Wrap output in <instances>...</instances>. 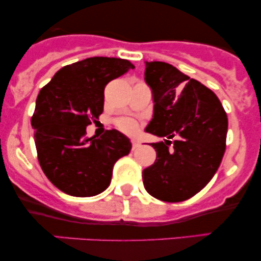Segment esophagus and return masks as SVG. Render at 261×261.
Here are the masks:
<instances>
[{
	"mask_svg": "<svg viewBox=\"0 0 261 261\" xmlns=\"http://www.w3.org/2000/svg\"><path fill=\"white\" fill-rule=\"evenodd\" d=\"M131 143H133V151H135V149L140 147V143L137 142L136 140H131Z\"/></svg>",
	"mask_w": 261,
	"mask_h": 261,
	"instance_id": "34e87169",
	"label": "esophagus"
}]
</instances>
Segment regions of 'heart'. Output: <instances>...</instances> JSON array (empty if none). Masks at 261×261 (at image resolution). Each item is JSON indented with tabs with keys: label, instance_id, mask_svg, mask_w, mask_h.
I'll use <instances>...</instances> for the list:
<instances>
[{
	"label": "heart",
	"instance_id": "1",
	"mask_svg": "<svg viewBox=\"0 0 261 261\" xmlns=\"http://www.w3.org/2000/svg\"><path fill=\"white\" fill-rule=\"evenodd\" d=\"M118 126L119 128H121L122 131H125V133H135V131L137 130V125L136 122L130 120V119H121V120L118 121Z\"/></svg>",
	"mask_w": 261,
	"mask_h": 261
}]
</instances>
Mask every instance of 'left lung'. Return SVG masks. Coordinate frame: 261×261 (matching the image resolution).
<instances>
[{"instance_id":"obj_1","label":"left lung","mask_w":261,"mask_h":261,"mask_svg":"<svg viewBox=\"0 0 261 261\" xmlns=\"http://www.w3.org/2000/svg\"><path fill=\"white\" fill-rule=\"evenodd\" d=\"M145 81L154 103L146 133L168 140L152 143L157 158L143 169V185L162 201H184L205 188L220 167L227 114L211 89L167 62L146 61Z\"/></svg>"}]
</instances>
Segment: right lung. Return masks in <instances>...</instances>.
I'll list each match as a JSON object with an SVG mask.
<instances>
[{"mask_svg": "<svg viewBox=\"0 0 261 261\" xmlns=\"http://www.w3.org/2000/svg\"><path fill=\"white\" fill-rule=\"evenodd\" d=\"M130 68L135 66L128 60L88 58L64 66L39 92L32 116L38 161L65 194L103 193L115 162L130 153V140L118 130H108L99 139L86 136V127L103 113L106 86Z\"/></svg>", "mask_w": 261, "mask_h": 261, "instance_id": "right-lung-1", "label": "right lung"}]
</instances>
